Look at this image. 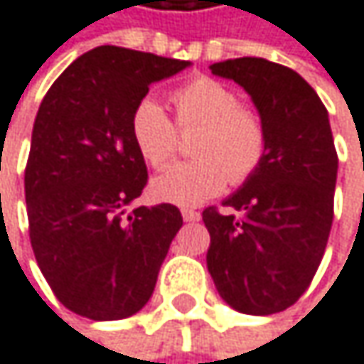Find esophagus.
Masks as SVG:
<instances>
[{"label":"esophagus","mask_w":364,"mask_h":364,"mask_svg":"<svg viewBox=\"0 0 364 364\" xmlns=\"http://www.w3.org/2000/svg\"><path fill=\"white\" fill-rule=\"evenodd\" d=\"M182 218H184L186 223H195V220L201 218V214H199L197 210H193V208H184V210H182Z\"/></svg>","instance_id":"34e87169"}]
</instances>
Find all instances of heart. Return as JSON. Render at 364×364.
<instances>
[{"instance_id":"1","label":"heart","mask_w":364,"mask_h":364,"mask_svg":"<svg viewBox=\"0 0 364 364\" xmlns=\"http://www.w3.org/2000/svg\"><path fill=\"white\" fill-rule=\"evenodd\" d=\"M176 124L154 100H141L130 115V139L154 169L165 167L180 144L178 130H199L195 161L176 163L152 180V195L176 205H199L227 182L245 184L264 165L268 130L262 115L240 105V94L212 77H197L171 92ZM178 128L176 129L175 126Z\"/></svg>"}]
</instances>
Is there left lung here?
<instances>
[{"mask_svg": "<svg viewBox=\"0 0 364 364\" xmlns=\"http://www.w3.org/2000/svg\"><path fill=\"white\" fill-rule=\"evenodd\" d=\"M253 98L266 130L262 169L223 205L203 210L210 232L208 272L220 298L240 313L270 315L291 306L320 266L335 216L337 150L328 111L291 68L238 58L210 66Z\"/></svg>", "mask_w": 364, "mask_h": 364, "instance_id": "1", "label": "left lung"}]
</instances>
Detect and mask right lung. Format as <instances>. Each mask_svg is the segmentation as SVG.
<instances>
[{"label":"right lung","mask_w":364,"mask_h":364,"mask_svg":"<svg viewBox=\"0 0 364 364\" xmlns=\"http://www.w3.org/2000/svg\"><path fill=\"white\" fill-rule=\"evenodd\" d=\"M186 66L107 44L77 58L40 102L25 167L29 240L77 315L124 320L154 291L182 214L171 203L126 210L148 184L130 115L152 83Z\"/></svg>","instance_id":"1"}]
</instances>
